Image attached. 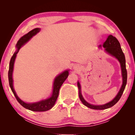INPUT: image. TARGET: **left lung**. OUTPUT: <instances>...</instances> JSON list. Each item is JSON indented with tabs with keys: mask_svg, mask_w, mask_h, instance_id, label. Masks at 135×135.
<instances>
[{
	"mask_svg": "<svg viewBox=\"0 0 135 135\" xmlns=\"http://www.w3.org/2000/svg\"><path fill=\"white\" fill-rule=\"evenodd\" d=\"M103 47L105 48V51L107 53H108L109 54H110L112 56L115 57V58H117L120 62L122 69L123 83L119 93H117L116 97L111 101L103 105H93L86 102L84 98H83L82 93H81L80 84L79 82H77V86H78L79 88V96L82 103L85 106L88 107V108L97 110L106 109H108L110 108V107L113 106L114 105H115L119 101L122 95L127 81V72L126 69V64H125V57L122 51V50L120 47V44L119 40L115 37L112 36V35H109L108 37L107 38L106 41L103 44ZM99 47H101V46L99 45Z\"/></svg>",
	"mask_w": 135,
	"mask_h": 135,
	"instance_id": "obj_1",
	"label": "left lung"
}]
</instances>
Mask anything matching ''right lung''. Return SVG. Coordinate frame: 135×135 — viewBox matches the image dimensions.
I'll return each mask as SVG.
<instances>
[{
  "label": "right lung",
  "instance_id": "add662e5",
  "mask_svg": "<svg viewBox=\"0 0 135 135\" xmlns=\"http://www.w3.org/2000/svg\"><path fill=\"white\" fill-rule=\"evenodd\" d=\"M40 30V28H35L32 29V31H29L27 34H25V36L21 37L20 39L18 40L17 44H16V47L17 48V50L14 53L13 55L12 58H11L10 64H9V71H8V81H9V85L11 88V90L14 94L15 97L16 99H17L18 103L23 106L24 108L27 109L32 110V111L36 112H43V111H47V110L53 108L56 102L57 98H58V95H59V91L61 86L63 82L66 80L67 77L69 75V70L64 71L63 73L60 74L58 76L56 77L55 79L54 83H53V93L52 95L50 98L48 99H46L45 100H42L40 101L37 103H26L24 102L20 99L16 95L15 91L13 86V78H12V74H13V66L15 60L16 54L19 51L20 48L22 46L28 42L33 36H35L37 33H38Z\"/></svg>",
  "mask_w": 135,
  "mask_h": 135
}]
</instances>
